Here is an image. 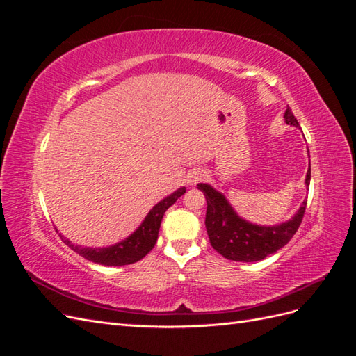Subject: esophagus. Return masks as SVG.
<instances>
[{
	"label": "esophagus",
	"instance_id": "1",
	"mask_svg": "<svg viewBox=\"0 0 356 356\" xmlns=\"http://www.w3.org/2000/svg\"><path fill=\"white\" fill-rule=\"evenodd\" d=\"M202 179V175H199V174H193L191 177H190V179H188V182L190 184H196L197 181H200Z\"/></svg>",
	"mask_w": 356,
	"mask_h": 356
}]
</instances>
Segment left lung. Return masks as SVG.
Segmentation results:
<instances>
[{
    "mask_svg": "<svg viewBox=\"0 0 356 356\" xmlns=\"http://www.w3.org/2000/svg\"><path fill=\"white\" fill-rule=\"evenodd\" d=\"M284 118L286 124L298 127L297 118L288 106ZM306 184H310V168L306 175ZM207 197V232L209 242L217 252L233 261H260L267 255L276 252L285 246L298 230L305 217L307 200L301 203L293 220L273 227H261L238 217L225 197L208 184H197Z\"/></svg>",
    "mask_w": 356,
    "mask_h": 356,
    "instance_id": "1",
    "label": "left lung"
}]
</instances>
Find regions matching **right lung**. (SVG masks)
Instances as JSON below:
<instances>
[{"mask_svg": "<svg viewBox=\"0 0 356 356\" xmlns=\"http://www.w3.org/2000/svg\"><path fill=\"white\" fill-rule=\"evenodd\" d=\"M186 193V187L178 188L175 193H172L170 196L159 202L156 207L148 212L144 222L139 225L138 230L134 232V234L120 243L108 248H99V250H93V248H80L77 245H72L68 239L62 238L72 251L84 257L86 260L104 264V266H124L132 264L144 258L149 251L153 250V246L157 242L160 222L166 209L174 204L178 197H181Z\"/></svg>", "mask_w": 356, "mask_h": 356, "instance_id": "add662e5", "label": "right lung"}]
</instances>
